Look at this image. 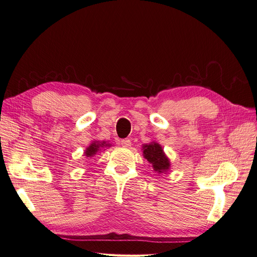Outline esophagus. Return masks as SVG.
I'll list each match as a JSON object with an SVG mask.
<instances>
[{"mask_svg":"<svg viewBox=\"0 0 257 257\" xmlns=\"http://www.w3.org/2000/svg\"><path fill=\"white\" fill-rule=\"evenodd\" d=\"M131 141L128 138H125V139H122L121 141V145L123 146V147H130L131 146Z\"/></svg>","mask_w":257,"mask_h":257,"instance_id":"esophagus-1","label":"esophagus"}]
</instances>
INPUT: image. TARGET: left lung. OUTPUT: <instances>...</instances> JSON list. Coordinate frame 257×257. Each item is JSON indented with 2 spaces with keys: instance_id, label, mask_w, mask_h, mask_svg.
Returning <instances> with one entry per match:
<instances>
[{
  "instance_id": "left-lung-1",
  "label": "left lung",
  "mask_w": 257,
  "mask_h": 257,
  "mask_svg": "<svg viewBox=\"0 0 257 257\" xmlns=\"http://www.w3.org/2000/svg\"><path fill=\"white\" fill-rule=\"evenodd\" d=\"M144 157L152 164L153 169L159 173L166 172L170 166L168 159L162 150V147L157 143L144 146Z\"/></svg>"
}]
</instances>
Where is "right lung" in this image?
I'll use <instances>...</instances> for the list:
<instances>
[{"instance_id":"right-lung-1","label":"right lung","mask_w":257,"mask_h":257,"mask_svg":"<svg viewBox=\"0 0 257 257\" xmlns=\"http://www.w3.org/2000/svg\"><path fill=\"white\" fill-rule=\"evenodd\" d=\"M104 144L105 143H103L102 145L97 144V143H94V144H92L91 146H89L88 149L85 150V154H87V157H92V155H94L98 151L99 148L104 146Z\"/></svg>"}]
</instances>
